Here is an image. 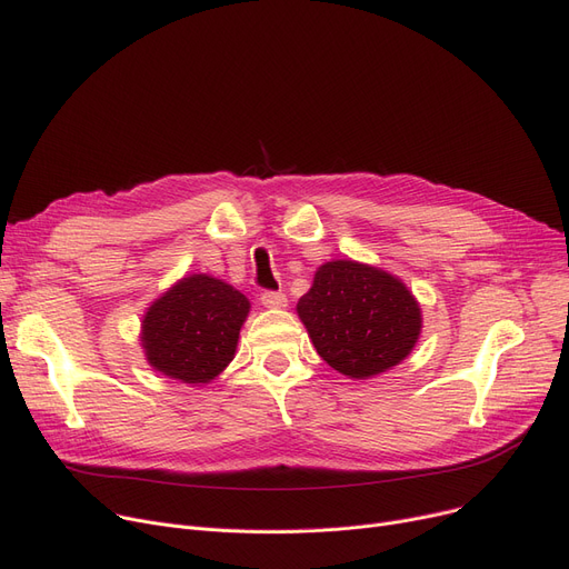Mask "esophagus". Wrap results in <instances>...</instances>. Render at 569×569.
<instances>
[{"mask_svg": "<svg viewBox=\"0 0 569 569\" xmlns=\"http://www.w3.org/2000/svg\"><path fill=\"white\" fill-rule=\"evenodd\" d=\"M260 302H262V307H267V309H283L286 302H288V297H286V292H281V290H264V292L260 295Z\"/></svg>", "mask_w": 569, "mask_h": 569, "instance_id": "esophagus-1", "label": "esophagus"}]
</instances>
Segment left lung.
I'll use <instances>...</instances> for the list:
<instances>
[{"mask_svg": "<svg viewBox=\"0 0 569 569\" xmlns=\"http://www.w3.org/2000/svg\"><path fill=\"white\" fill-rule=\"evenodd\" d=\"M297 316L322 360L348 378L403 362L422 332V311L401 279L355 260L318 267Z\"/></svg>", "mask_w": 569, "mask_h": 569, "instance_id": "8db88e82", "label": "left lung"}]
</instances>
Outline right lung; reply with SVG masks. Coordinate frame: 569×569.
Masks as SVG:
<instances>
[{"label":"right lung","mask_w":569,"mask_h":569,"mask_svg":"<svg viewBox=\"0 0 569 569\" xmlns=\"http://www.w3.org/2000/svg\"><path fill=\"white\" fill-rule=\"evenodd\" d=\"M249 309L247 297L226 281L207 274L184 277L142 318L147 362L189 385L214 380L232 362Z\"/></svg>","instance_id":"1"}]
</instances>
